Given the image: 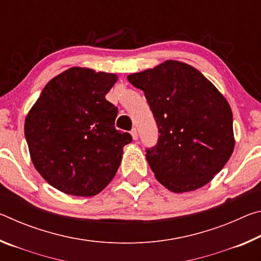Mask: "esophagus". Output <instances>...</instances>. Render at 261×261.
<instances>
[{
    "instance_id": "obj_1",
    "label": "esophagus",
    "mask_w": 261,
    "mask_h": 261,
    "mask_svg": "<svg viewBox=\"0 0 261 261\" xmlns=\"http://www.w3.org/2000/svg\"><path fill=\"white\" fill-rule=\"evenodd\" d=\"M130 134H131V136H132V138H134V140H137V139H138V131H137L136 127H135V129H132V130H131Z\"/></svg>"
}]
</instances>
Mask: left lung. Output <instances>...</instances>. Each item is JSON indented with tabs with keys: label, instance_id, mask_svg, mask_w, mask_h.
I'll list each match as a JSON object with an SVG mask.
<instances>
[{
	"label": "left lung",
	"instance_id": "obj_1",
	"mask_svg": "<svg viewBox=\"0 0 261 261\" xmlns=\"http://www.w3.org/2000/svg\"><path fill=\"white\" fill-rule=\"evenodd\" d=\"M145 93L159 136L146 159L156 179L175 193L204 187L230 159L235 139L228 101L196 68L166 61L127 76Z\"/></svg>",
	"mask_w": 261,
	"mask_h": 261
}]
</instances>
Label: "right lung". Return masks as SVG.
Masks as SVG:
<instances>
[{"instance_id":"obj_1","label":"right lung","mask_w":261,"mask_h":261,"mask_svg":"<svg viewBox=\"0 0 261 261\" xmlns=\"http://www.w3.org/2000/svg\"><path fill=\"white\" fill-rule=\"evenodd\" d=\"M116 81L114 73L70 68L47 84L26 116L35 169L60 191L95 196L116 174L132 141L114 126L118 109L105 98Z\"/></svg>"}]
</instances>
